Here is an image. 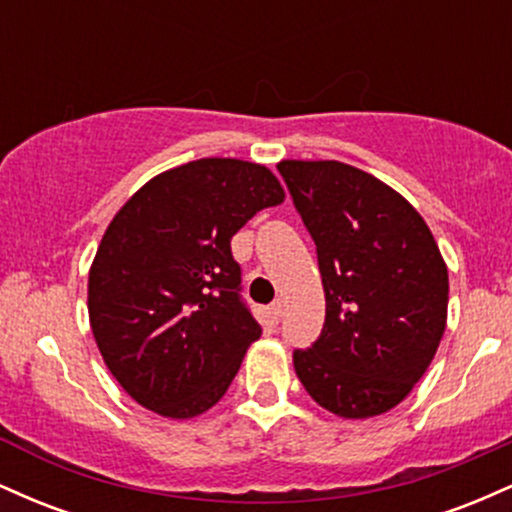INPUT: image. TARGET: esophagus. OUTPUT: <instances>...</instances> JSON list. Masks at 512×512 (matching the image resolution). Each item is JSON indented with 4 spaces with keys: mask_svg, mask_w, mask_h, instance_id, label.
<instances>
[{
    "mask_svg": "<svg viewBox=\"0 0 512 512\" xmlns=\"http://www.w3.org/2000/svg\"><path fill=\"white\" fill-rule=\"evenodd\" d=\"M269 320H272L274 325H279V320H281V301H274L272 305H269Z\"/></svg>",
    "mask_w": 512,
    "mask_h": 512,
    "instance_id": "1",
    "label": "esophagus"
}]
</instances>
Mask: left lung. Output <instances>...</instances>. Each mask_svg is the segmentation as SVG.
<instances>
[{"label":"left lung","instance_id":"1","mask_svg":"<svg viewBox=\"0 0 512 512\" xmlns=\"http://www.w3.org/2000/svg\"><path fill=\"white\" fill-rule=\"evenodd\" d=\"M315 240L325 325L293 366L342 419L397 407L436 356L448 320V267L421 214L385 182L339 161H281Z\"/></svg>","mask_w":512,"mask_h":512}]
</instances>
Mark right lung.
Listing matches in <instances>:
<instances>
[{"mask_svg": "<svg viewBox=\"0 0 512 512\" xmlns=\"http://www.w3.org/2000/svg\"><path fill=\"white\" fill-rule=\"evenodd\" d=\"M284 197L260 163L199 158L156 175L117 211L88 272V320L134 402L192 419L226 395L262 334L240 298L231 238Z\"/></svg>", "mask_w": 512, "mask_h": 512, "instance_id": "add662e5", "label": "right lung"}]
</instances>
